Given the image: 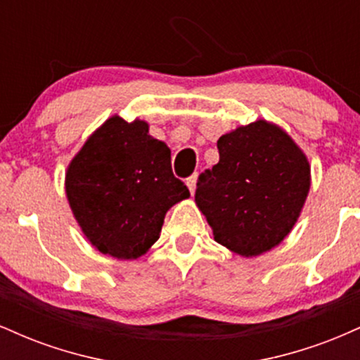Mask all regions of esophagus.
<instances>
[{
  "instance_id": "obj_1",
  "label": "esophagus",
  "mask_w": 360,
  "mask_h": 360,
  "mask_svg": "<svg viewBox=\"0 0 360 360\" xmlns=\"http://www.w3.org/2000/svg\"><path fill=\"white\" fill-rule=\"evenodd\" d=\"M196 179H198V176L196 174H193V176H189L188 179H186V184H188V189H189V193H194V189H196Z\"/></svg>"
}]
</instances>
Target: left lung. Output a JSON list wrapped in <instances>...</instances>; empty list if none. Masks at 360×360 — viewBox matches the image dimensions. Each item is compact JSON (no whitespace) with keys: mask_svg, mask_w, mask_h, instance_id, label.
<instances>
[{"mask_svg":"<svg viewBox=\"0 0 360 360\" xmlns=\"http://www.w3.org/2000/svg\"><path fill=\"white\" fill-rule=\"evenodd\" d=\"M220 160L198 177V208L214 240L254 257L283 242L309 191L307 155L284 130L257 120L221 135Z\"/></svg>","mask_w":360,"mask_h":360,"instance_id":"1","label":"left lung"}]
</instances>
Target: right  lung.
I'll use <instances>...</instances> for the list:
<instances>
[{
    "label": "right lung",
    "mask_w": 360,
    "mask_h": 360,
    "mask_svg": "<svg viewBox=\"0 0 360 360\" xmlns=\"http://www.w3.org/2000/svg\"><path fill=\"white\" fill-rule=\"evenodd\" d=\"M65 193L77 223L101 254L137 259L159 238L164 217L189 189L172 174L171 150L142 120L115 115L69 164Z\"/></svg>",
    "instance_id": "right-lung-1"
}]
</instances>
